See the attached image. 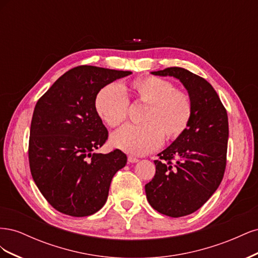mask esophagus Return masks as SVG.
I'll return each mask as SVG.
<instances>
[{
	"mask_svg": "<svg viewBox=\"0 0 258 258\" xmlns=\"http://www.w3.org/2000/svg\"><path fill=\"white\" fill-rule=\"evenodd\" d=\"M128 161L131 162V163H135V162H138L139 159L136 158V157H134V156H129V157H128Z\"/></svg>",
	"mask_w": 258,
	"mask_h": 258,
	"instance_id": "1",
	"label": "esophagus"
}]
</instances>
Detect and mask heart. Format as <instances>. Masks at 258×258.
I'll return each instance as SVG.
<instances>
[{
    "instance_id": "heart-1",
    "label": "heart",
    "mask_w": 258,
    "mask_h": 258,
    "mask_svg": "<svg viewBox=\"0 0 258 258\" xmlns=\"http://www.w3.org/2000/svg\"><path fill=\"white\" fill-rule=\"evenodd\" d=\"M131 90L139 102L148 104L143 124H126L112 135V144L132 155H146L162 144L165 134L176 139L188 127L192 102L185 91L157 76L139 77L131 82ZM95 108L107 126L117 127L127 118L129 100L119 85L110 84L95 99Z\"/></svg>"
}]
</instances>
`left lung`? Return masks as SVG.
<instances>
[{
  "label": "left lung",
  "instance_id": "left-lung-1",
  "mask_svg": "<svg viewBox=\"0 0 258 258\" xmlns=\"http://www.w3.org/2000/svg\"><path fill=\"white\" fill-rule=\"evenodd\" d=\"M173 76L186 88L192 102L188 127L158 154L156 173L145 185L146 198L159 213L181 217L204 206L220 186L228 143V116L216 91L202 77L183 68L152 72ZM172 160H175L174 163Z\"/></svg>",
  "mask_w": 258,
  "mask_h": 258
}]
</instances>
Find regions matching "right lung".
<instances>
[{"label":"right lung","mask_w":258,"mask_h":258,"mask_svg":"<svg viewBox=\"0 0 258 258\" xmlns=\"http://www.w3.org/2000/svg\"><path fill=\"white\" fill-rule=\"evenodd\" d=\"M130 74L80 66L38 99L30 128V170L37 188L59 212L75 217L98 212L113 176L126 166L127 156L119 150L95 153L108 137L95 99L106 85Z\"/></svg>","instance_id":"right-lung-1"}]
</instances>
